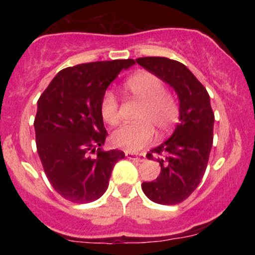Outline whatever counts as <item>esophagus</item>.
I'll return each mask as SVG.
<instances>
[{
  "instance_id": "34e87169",
  "label": "esophagus",
  "mask_w": 255,
  "mask_h": 255,
  "mask_svg": "<svg viewBox=\"0 0 255 255\" xmlns=\"http://www.w3.org/2000/svg\"><path fill=\"white\" fill-rule=\"evenodd\" d=\"M126 157L129 158V159H135L137 162H144L146 159L145 154L142 153H133V152H128L126 151Z\"/></svg>"
}]
</instances>
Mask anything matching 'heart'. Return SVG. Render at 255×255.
Returning a JSON list of instances; mask_svg holds the SVG:
<instances>
[{"label": "heart", "mask_w": 255, "mask_h": 255, "mask_svg": "<svg viewBox=\"0 0 255 255\" xmlns=\"http://www.w3.org/2000/svg\"><path fill=\"white\" fill-rule=\"evenodd\" d=\"M124 90L141 105L134 124L124 125L111 134L110 141L116 147L137 151L153 140L154 129L168 134L180 120V105L176 98L165 90V85L153 73L142 71L128 78ZM99 113L105 124L116 126L120 122L119 101L111 91H105L99 101Z\"/></svg>", "instance_id": "b5f03b06"}]
</instances>
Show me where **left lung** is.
<instances>
[{
    "label": "left lung",
    "mask_w": 255,
    "mask_h": 255,
    "mask_svg": "<svg viewBox=\"0 0 255 255\" xmlns=\"http://www.w3.org/2000/svg\"><path fill=\"white\" fill-rule=\"evenodd\" d=\"M136 63L153 73L176 91L180 124L174 134L146 154L160 164L158 177L142 182L150 200L176 205L186 200L203 180L213 144L215 114L204 85L178 61L166 57H140Z\"/></svg>",
    "instance_id": "1"
}]
</instances>
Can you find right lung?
<instances>
[{
    "instance_id": "right-lung-1",
    "label": "right lung",
    "mask_w": 255,
    "mask_h": 255,
    "mask_svg": "<svg viewBox=\"0 0 255 255\" xmlns=\"http://www.w3.org/2000/svg\"><path fill=\"white\" fill-rule=\"evenodd\" d=\"M135 61H98L58 72L38 99L34 118L37 152L49 182L77 204L97 200L107 191L124 151H103L108 136L99 101L122 69Z\"/></svg>"
}]
</instances>
